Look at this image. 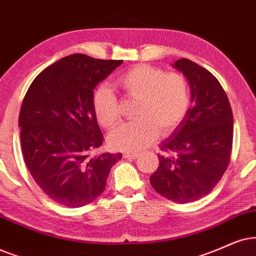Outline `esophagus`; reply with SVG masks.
Returning <instances> with one entry per match:
<instances>
[{
	"label": "esophagus",
	"mask_w": 256,
	"mask_h": 256,
	"mask_svg": "<svg viewBox=\"0 0 256 256\" xmlns=\"http://www.w3.org/2000/svg\"><path fill=\"white\" fill-rule=\"evenodd\" d=\"M122 156H124V158H136L138 156V154L137 152H125Z\"/></svg>",
	"instance_id": "esophagus-1"
}]
</instances>
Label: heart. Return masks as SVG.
Returning a JSON list of instances; mask_svg holds the SVG:
<instances>
[{
    "instance_id": "b5f03b06",
    "label": "heart",
    "mask_w": 256,
    "mask_h": 256,
    "mask_svg": "<svg viewBox=\"0 0 256 256\" xmlns=\"http://www.w3.org/2000/svg\"><path fill=\"white\" fill-rule=\"evenodd\" d=\"M116 86L126 98L137 100L134 117L108 136L116 150L137 151L169 134L180 125L190 108L189 84L178 73H166L148 64H138L120 74ZM93 111L102 126L111 128L120 117L118 100L108 87L100 86L93 96Z\"/></svg>"
}]
</instances>
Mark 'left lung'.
<instances>
[{"label": "left lung", "mask_w": 256, "mask_h": 256, "mask_svg": "<svg viewBox=\"0 0 256 256\" xmlns=\"http://www.w3.org/2000/svg\"><path fill=\"white\" fill-rule=\"evenodd\" d=\"M172 67L189 82L192 108L160 144L166 154H158L160 166L150 183L166 198L189 203L212 192L227 170L234 119L224 90L209 70L188 59L174 61Z\"/></svg>", "instance_id": "1"}]
</instances>
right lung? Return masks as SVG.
<instances>
[{
	"instance_id": "1",
	"label": "right lung",
	"mask_w": 256,
	"mask_h": 256,
	"mask_svg": "<svg viewBox=\"0 0 256 256\" xmlns=\"http://www.w3.org/2000/svg\"><path fill=\"white\" fill-rule=\"evenodd\" d=\"M122 64L72 54L42 70L26 93L18 117L26 166L56 203L79 208L93 202L122 160V154H90L104 140L93 90Z\"/></svg>"
}]
</instances>
